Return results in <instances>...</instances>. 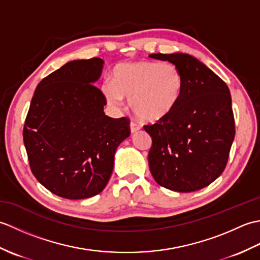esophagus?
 I'll list each match as a JSON object with an SVG mask.
<instances>
[{
	"instance_id": "34e87169",
	"label": "esophagus",
	"mask_w": 260,
	"mask_h": 260,
	"mask_svg": "<svg viewBox=\"0 0 260 260\" xmlns=\"http://www.w3.org/2000/svg\"><path fill=\"white\" fill-rule=\"evenodd\" d=\"M129 128H131V133H136L137 131H140V129H141V126H140V125H137L136 123H133V121H132V123L129 124Z\"/></svg>"
}]
</instances>
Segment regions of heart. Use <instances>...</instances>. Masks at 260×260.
<instances>
[{
  "label": "heart",
  "instance_id": "1",
  "mask_svg": "<svg viewBox=\"0 0 260 260\" xmlns=\"http://www.w3.org/2000/svg\"><path fill=\"white\" fill-rule=\"evenodd\" d=\"M183 90V76L176 66L136 61L116 66L112 80H105L102 91L112 107L118 108L124 97L137 117L158 121L173 112Z\"/></svg>",
  "mask_w": 260,
  "mask_h": 260
}]
</instances>
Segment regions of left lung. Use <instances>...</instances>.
Segmentation results:
<instances>
[{"mask_svg": "<svg viewBox=\"0 0 260 260\" xmlns=\"http://www.w3.org/2000/svg\"><path fill=\"white\" fill-rule=\"evenodd\" d=\"M183 76L174 110L144 129L152 137L148 165L154 180L176 192L208 186L222 174L235 139L231 95L225 82L187 53H153Z\"/></svg>", "mask_w": 260, "mask_h": 260, "instance_id": "1", "label": "left lung"}]
</instances>
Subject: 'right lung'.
<instances>
[{
    "instance_id": "add662e5",
    "label": "right lung",
    "mask_w": 260,
    "mask_h": 260,
    "mask_svg": "<svg viewBox=\"0 0 260 260\" xmlns=\"http://www.w3.org/2000/svg\"><path fill=\"white\" fill-rule=\"evenodd\" d=\"M104 60H74L43 78L32 97L23 142L33 175L70 200L101 193L113 173L129 120L104 113L106 98L93 84Z\"/></svg>"
}]
</instances>
